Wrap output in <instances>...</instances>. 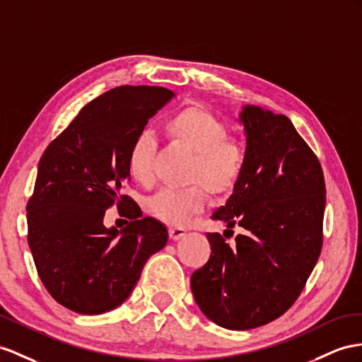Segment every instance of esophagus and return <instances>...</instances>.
<instances>
[{
	"mask_svg": "<svg viewBox=\"0 0 362 362\" xmlns=\"http://www.w3.org/2000/svg\"><path fill=\"white\" fill-rule=\"evenodd\" d=\"M168 233H170L171 240H174V242H177V240L185 237V234H187V230H185L183 228H170Z\"/></svg>",
	"mask_w": 362,
	"mask_h": 362,
	"instance_id": "34e87169",
	"label": "esophagus"
}]
</instances>
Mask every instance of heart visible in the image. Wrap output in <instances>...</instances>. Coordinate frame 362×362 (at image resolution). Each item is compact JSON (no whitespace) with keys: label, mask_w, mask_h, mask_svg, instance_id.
<instances>
[{"label":"heart","mask_w":362,"mask_h":362,"mask_svg":"<svg viewBox=\"0 0 362 362\" xmlns=\"http://www.w3.org/2000/svg\"><path fill=\"white\" fill-rule=\"evenodd\" d=\"M170 142L192 154L187 171L185 189H162L148 202V209L162 223L182 228L206 205L208 194L223 197L234 191L245 173L247 162L246 145L228 136V127L211 111L199 105L183 107L166 119L163 125ZM154 137L142 132L129 146L127 156L132 177L150 187L154 182Z\"/></svg>","instance_id":"b5f03b06"}]
</instances>
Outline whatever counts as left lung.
<instances>
[{"instance_id":"left-lung-1","label":"left lung","mask_w":362,"mask_h":362,"mask_svg":"<svg viewBox=\"0 0 362 362\" xmlns=\"http://www.w3.org/2000/svg\"><path fill=\"white\" fill-rule=\"evenodd\" d=\"M247 162L212 220L244 228L229 247L208 233L211 255L191 275L200 310L218 326L247 330L291 308L318 262L326 183L318 157L283 115L246 105ZM234 234V233H233Z\"/></svg>"}]
</instances>
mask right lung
<instances>
[{"mask_svg": "<svg viewBox=\"0 0 362 362\" xmlns=\"http://www.w3.org/2000/svg\"><path fill=\"white\" fill-rule=\"evenodd\" d=\"M173 98L163 87H116L93 99L45 148L27 202V242L42 284L64 308L113 310L168 242L165 225L142 218L122 188L134 137ZM113 204L125 206L120 212L130 220L120 231L103 226Z\"/></svg>", "mask_w": 362, "mask_h": 362, "instance_id": "add662e5", "label": "right lung"}]
</instances>
